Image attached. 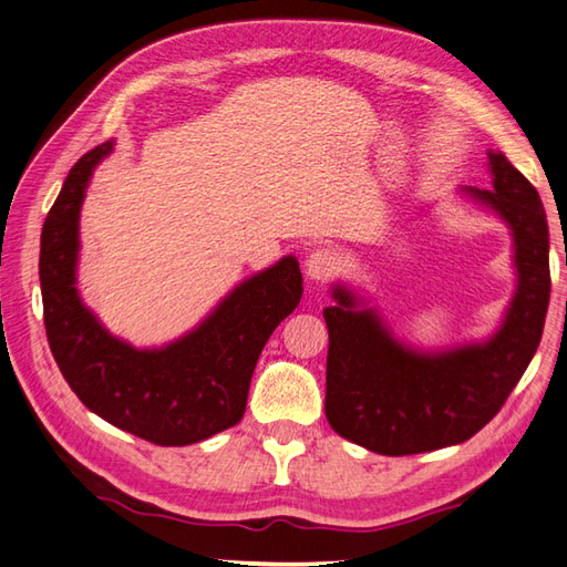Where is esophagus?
<instances>
[{
	"instance_id": "1",
	"label": "esophagus",
	"mask_w": 567,
	"mask_h": 567,
	"mask_svg": "<svg viewBox=\"0 0 567 567\" xmlns=\"http://www.w3.org/2000/svg\"><path fill=\"white\" fill-rule=\"evenodd\" d=\"M305 270L309 280H316V282L331 280L340 270V256L333 251V248H313L305 260Z\"/></svg>"
}]
</instances>
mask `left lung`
Masks as SVG:
<instances>
[{"label":"left lung","instance_id":"8db88e82","mask_svg":"<svg viewBox=\"0 0 567 567\" xmlns=\"http://www.w3.org/2000/svg\"><path fill=\"white\" fill-rule=\"evenodd\" d=\"M493 190L464 188L503 217L515 239L517 292L503 326L485 343L420 352L399 343L374 309L343 285L328 326L326 417L364 450L405 456L471 440L497 415L542 343L550 299L548 221L536 188L488 152Z\"/></svg>","mask_w":567,"mask_h":567}]
</instances>
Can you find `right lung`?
<instances>
[{"label":"right lung","mask_w":567,"mask_h":567,"mask_svg":"<svg viewBox=\"0 0 567 567\" xmlns=\"http://www.w3.org/2000/svg\"><path fill=\"white\" fill-rule=\"evenodd\" d=\"M113 142L79 159L41 234L45 333L64 381L91 413L135 437L186 446L234 427L270 333L299 305L295 256L234 287L207 319L164 348L137 350L113 338L76 292L79 209L89 178Z\"/></svg>","instance_id":"add662e5"}]
</instances>
